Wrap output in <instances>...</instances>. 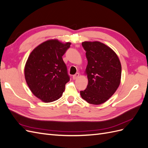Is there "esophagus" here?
<instances>
[{
  "label": "esophagus",
  "mask_w": 148,
  "mask_h": 148,
  "mask_svg": "<svg viewBox=\"0 0 148 148\" xmlns=\"http://www.w3.org/2000/svg\"><path fill=\"white\" fill-rule=\"evenodd\" d=\"M79 74L78 73H77L75 75H74L73 76V79H77L79 77Z\"/></svg>",
  "instance_id": "34e87169"
}]
</instances>
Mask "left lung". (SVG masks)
<instances>
[{"instance_id":"8db88e82","label":"left lung","mask_w":148,"mask_h":148,"mask_svg":"<svg viewBox=\"0 0 148 148\" xmlns=\"http://www.w3.org/2000/svg\"><path fill=\"white\" fill-rule=\"evenodd\" d=\"M88 65L84 73L88 83L80 95L89 104L104 103L117 91L121 82L122 66L116 53L99 41H84Z\"/></svg>"}]
</instances>
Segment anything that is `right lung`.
<instances>
[{
	"label": "right lung",
	"instance_id": "1",
	"mask_svg": "<svg viewBox=\"0 0 148 148\" xmlns=\"http://www.w3.org/2000/svg\"><path fill=\"white\" fill-rule=\"evenodd\" d=\"M70 44L56 39L47 40L33 49L26 62V82L31 92L44 102L59 99L70 81L62 56Z\"/></svg>",
	"mask_w": 148,
	"mask_h": 148
}]
</instances>
